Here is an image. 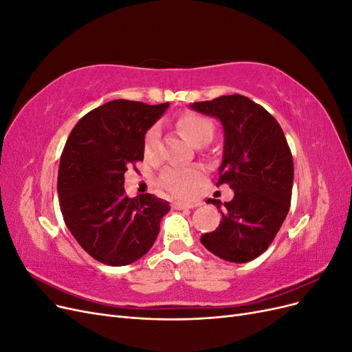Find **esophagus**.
Here are the masks:
<instances>
[{"label": "esophagus", "mask_w": 352, "mask_h": 352, "mask_svg": "<svg viewBox=\"0 0 352 352\" xmlns=\"http://www.w3.org/2000/svg\"><path fill=\"white\" fill-rule=\"evenodd\" d=\"M201 202H184V201H175L173 202V208L175 210H185V208H194V207H199Z\"/></svg>", "instance_id": "1"}]
</instances>
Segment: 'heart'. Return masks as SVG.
<instances>
[{
    "instance_id": "obj_1",
    "label": "heart",
    "mask_w": 352,
    "mask_h": 352,
    "mask_svg": "<svg viewBox=\"0 0 352 352\" xmlns=\"http://www.w3.org/2000/svg\"><path fill=\"white\" fill-rule=\"evenodd\" d=\"M177 127L186 138V141L194 146L207 145L211 141L212 133H214V127H212L211 122L206 119L204 116L195 113H186L180 116L177 119ZM158 136L160 135L157 127H151L145 133L144 154L146 158L155 157ZM201 180L202 172L197 167H168L164 170L162 177H160V182H162L168 192L184 198L195 194Z\"/></svg>"
}]
</instances>
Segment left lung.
<instances>
[{
	"label": "left lung",
	"mask_w": 352,
	"mask_h": 352,
	"mask_svg": "<svg viewBox=\"0 0 352 352\" xmlns=\"http://www.w3.org/2000/svg\"><path fill=\"white\" fill-rule=\"evenodd\" d=\"M189 107L217 119L225 132L219 182L235 195L221 204L216 230L201 243L221 260L247 263L269 248L291 207L294 162L285 133L274 117L243 95H223Z\"/></svg>",
	"instance_id": "obj_1"
}]
</instances>
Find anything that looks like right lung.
I'll use <instances>...</instances> for the list:
<instances>
[{"mask_svg": "<svg viewBox=\"0 0 352 352\" xmlns=\"http://www.w3.org/2000/svg\"><path fill=\"white\" fill-rule=\"evenodd\" d=\"M168 102L114 100L85 114L63 150L57 192L73 238L100 263L126 265L150 251L168 202L153 194L129 198L124 173L144 160L146 131Z\"/></svg>", "mask_w": 352, "mask_h": 352, "instance_id": "right-lung-1", "label": "right lung"}]
</instances>
